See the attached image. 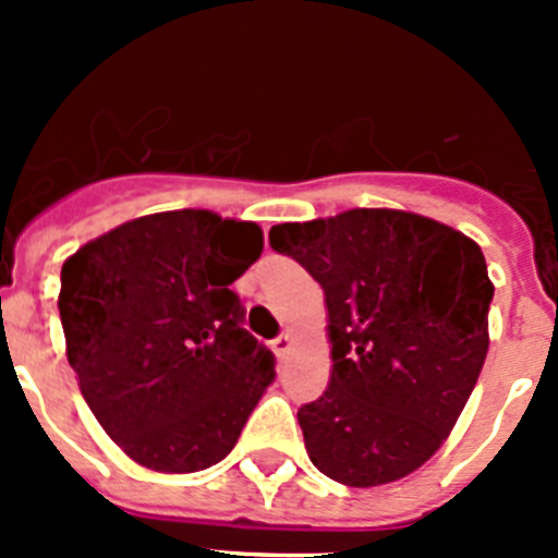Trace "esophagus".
Wrapping results in <instances>:
<instances>
[{
    "label": "esophagus",
    "mask_w": 558,
    "mask_h": 558,
    "mask_svg": "<svg viewBox=\"0 0 558 558\" xmlns=\"http://www.w3.org/2000/svg\"><path fill=\"white\" fill-rule=\"evenodd\" d=\"M270 347H274L276 357H284V354L290 352V347H293V338H290V335L284 332V335H279V338H276L274 343H270Z\"/></svg>",
    "instance_id": "esophagus-1"
}]
</instances>
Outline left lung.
Segmentation results:
<instances>
[{
  "label": "left lung",
  "instance_id": "left-lung-1",
  "mask_svg": "<svg viewBox=\"0 0 558 558\" xmlns=\"http://www.w3.org/2000/svg\"><path fill=\"white\" fill-rule=\"evenodd\" d=\"M268 236L327 302L332 374L299 408L310 461L354 489L411 475L445 445L489 352L495 284L481 245L399 209H349Z\"/></svg>",
  "mask_w": 558,
  "mask_h": 558
}]
</instances>
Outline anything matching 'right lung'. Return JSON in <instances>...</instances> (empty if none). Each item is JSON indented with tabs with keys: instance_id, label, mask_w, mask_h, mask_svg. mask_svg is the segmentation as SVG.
Masks as SVG:
<instances>
[{
	"instance_id": "add662e5",
	"label": "right lung",
	"mask_w": 558,
	"mask_h": 558,
	"mask_svg": "<svg viewBox=\"0 0 558 558\" xmlns=\"http://www.w3.org/2000/svg\"><path fill=\"white\" fill-rule=\"evenodd\" d=\"M263 229L206 209L128 220L61 268L69 366L125 456L184 475L223 461L274 383V354L243 329L231 284Z\"/></svg>"
}]
</instances>
